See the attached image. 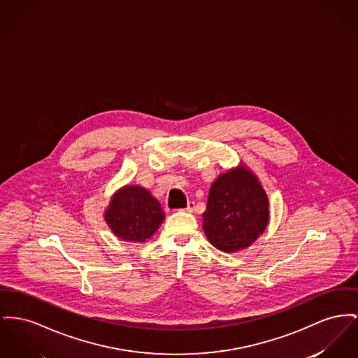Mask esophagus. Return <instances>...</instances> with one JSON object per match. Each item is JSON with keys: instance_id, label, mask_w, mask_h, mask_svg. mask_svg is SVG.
Instances as JSON below:
<instances>
[{"instance_id": "1", "label": "esophagus", "mask_w": 358, "mask_h": 358, "mask_svg": "<svg viewBox=\"0 0 358 358\" xmlns=\"http://www.w3.org/2000/svg\"><path fill=\"white\" fill-rule=\"evenodd\" d=\"M184 210H187V212H193V210H194V201H189V203H188V206H187V208Z\"/></svg>"}]
</instances>
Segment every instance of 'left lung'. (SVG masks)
<instances>
[{
    "label": "left lung",
    "mask_w": 358,
    "mask_h": 358,
    "mask_svg": "<svg viewBox=\"0 0 358 358\" xmlns=\"http://www.w3.org/2000/svg\"><path fill=\"white\" fill-rule=\"evenodd\" d=\"M268 220V197L249 170L234 169L212 184L203 229L216 249L234 252L250 246Z\"/></svg>",
    "instance_id": "obj_1"
}]
</instances>
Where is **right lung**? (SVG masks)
Instances as JSON below:
<instances>
[{
  "label": "right lung",
  "instance_id": "add662e5",
  "mask_svg": "<svg viewBox=\"0 0 358 358\" xmlns=\"http://www.w3.org/2000/svg\"><path fill=\"white\" fill-rule=\"evenodd\" d=\"M106 223L116 236L129 242H146L165 219L159 201L142 187H126L110 200Z\"/></svg>",
  "mask_w": 358,
  "mask_h": 358
}]
</instances>
